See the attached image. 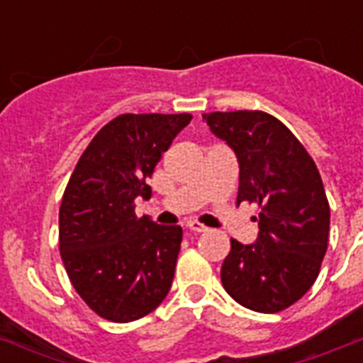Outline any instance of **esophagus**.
Wrapping results in <instances>:
<instances>
[{"instance_id": "1", "label": "esophagus", "mask_w": 363, "mask_h": 363, "mask_svg": "<svg viewBox=\"0 0 363 363\" xmlns=\"http://www.w3.org/2000/svg\"><path fill=\"white\" fill-rule=\"evenodd\" d=\"M186 228L188 230H190V232H194V233H203V232H207V228L203 226V224H199L198 220H190L186 224Z\"/></svg>"}]
</instances>
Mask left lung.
<instances>
[{
  "instance_id": "1",
  "label": "left lung",
  "mask_w": 363,
  "mask_h": 363,
  "mask_svg": "<svg viewBox=\"0 0 363 363\" xmlns=\"http://www.w3.org/2000/svg\"><path fill=\"white\" fill-rule=\"evenodd\" d=\"M203 121L238 156V205L259 207L258 239H232L222 286L247 309L279 313L303 298L320 273L330 233L320 173L298 137L264 111L209 113Z\"/></svg>"
}]
</instances>
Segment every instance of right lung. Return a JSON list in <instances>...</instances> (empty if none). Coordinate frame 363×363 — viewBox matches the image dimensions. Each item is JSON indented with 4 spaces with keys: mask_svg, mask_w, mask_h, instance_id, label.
Listing matches in <instances>:
<instances>
[{
    "mask_svg": "<svg viewBox=\"0 0 363 363\" xmlns=\"http://www.w3.org/2000/svg\"><path fill=\"white\" fill-rule=\"evenodd\" d=\"M192 115H121L96 133L65 186L60 254L84 303L105 320L133 322L167 296L182 228L137 218L135 198Z\"/></svg>",
    "mask_w": 363,
    "mask_h": 363,
    "instance_id": "right-lung-1",
    "label": "right lung"
}]
</instances>
